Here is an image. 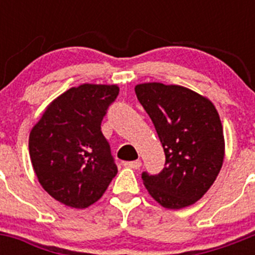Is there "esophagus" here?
Here are the masks:
<instances>
[{
    "label": "esophagus",
    "mask_w": 255,
    "mask_h": 255,
    "mask_svg": "<svg viewBox=\"0 0 255 255\" xmlns=\"http://www.w3.org/2000/svg\"><path fill=\"white\" fill-rule=\"evenodd\" d=\"M124 166L130 168H134V170H139L141 166L140 159H136V161H129V162H124Z\"/></svg>",
    "instance_id": "esophagus-1"
}]
</instances>
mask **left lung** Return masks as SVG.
<instances>
[{
    "mask_svg": "<svg viewBox=\"0 0 255 255\" xmlns=\"http://www.w3.org/2000/svg\"><path fill=\"white\" fill-rule=\"evenodd\" d=\"M135 93L166 155L158 175L141 173L148 193L164 208L194 204L224 163V129L217 110L208 98L180 85L144 83L135 87Z\"/></svg>",
    "mask_w": 255,
    "mask_h": 255,
    "instance_id": "obj_1",
    "label": "left lung"
}]
</instances>
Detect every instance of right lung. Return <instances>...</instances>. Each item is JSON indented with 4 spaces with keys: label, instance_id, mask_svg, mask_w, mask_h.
<instances>
[{
    "label": "right lung",
    "instance_id": "obj_1",
    "mask_svg": "<svg viewBox=\"0 0 255 255\" xmlns=\"http://www.w3.org/2000/svg\"><path fill=\"white\" fill-rule=\"evenodd\" d=\"M117 85L82 84L49 103L29 135V154L42 188L60 203L87 208L117 173L101 124Z\"/></svg>",
    "mask_w": 255,
    "mask_h": 255
}]
</instances>
